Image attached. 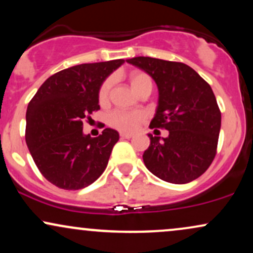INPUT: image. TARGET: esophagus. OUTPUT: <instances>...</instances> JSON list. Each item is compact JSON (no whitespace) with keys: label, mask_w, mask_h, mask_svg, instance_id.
I'll return each mask as SVG.
<instances>
[{"label":"esophagus","mask_w":253,"mask_h":253,"mask_svg":"<svg viewBox=\"0 0 253 253\" xmlns=\"http://www.w3.org/2000/svg\"><path fill=\"white\" fill-rule=\"evenodd\" d=\"M120 136H121V138H123V139H129V138H132L133 134H132V133L121 132V133H120Z\"/></svg>","instance_id":"1"}]
</instances>
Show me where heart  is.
Wrapping results in <instances>:
<instances>
[{
    "instance_id": "obj_1",
    "label": "heart",
    "mask_w": 253,
    "mask_h": 253,
    "mask_svg": "<svg viewBox=\"0 0 253 253\" xmlns=\"http://www.w3.org/2000/svg\"><path fill=\"white\" fill-rule=\"evenodd\" d=\"M130 86L138 94L146 86L152 85V80L147 74L141 71H133L128 76ZM110 88H112V80H107L102 84L98 91V100L101 103L106 102L109 97ZM144 114L141 112H126V110H115L110 113L108 117V123L115 128L129 132L138 126L140 121H143Z\"/></svg>"
}]
</instances>
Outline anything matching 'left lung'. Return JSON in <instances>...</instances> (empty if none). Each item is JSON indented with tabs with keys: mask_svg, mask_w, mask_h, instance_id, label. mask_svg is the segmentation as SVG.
<instances>
[{
	"mask_svg": "<svg viewBox=\"0 0 253 253\" xmlns=\"http://www.w3.org/2000/svg\"><path fill=\"white\" fill-rule=\"evenodd\" d=\"M126 62L150 75L158 88V106L150 127L169 130L167 138L149 134L145 167L165 182L194 181L213 162L221 127V113L211 85L183 63L151 57Z\"/></svg>",
	"mask_w": 253,
	"mask_h": 253,
	"instance_id": "1",
	"label": "left lung"
}]
</instances>
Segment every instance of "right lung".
Returning <instances> with one entry per match:
<instances>
[{
  "label": "right lung",
  "instance_id": "obj_1",
  "mask_svg": "<svg viewBox=\"0 0 253 253\" xmlns=\"http://www.w3.org/2000/svg\"><path fill=\"white\" fill-rule=\"evenodd\" d=\"M124 59L80 64L48 77L26 112V143L42 176L66 190L94 183L108 164L119 133L104 128L91 138L83 120L100 109L98 91Z\"/></svg>",
  "mask_w": 253,
  "mask_h": 253
}]
</instances>
